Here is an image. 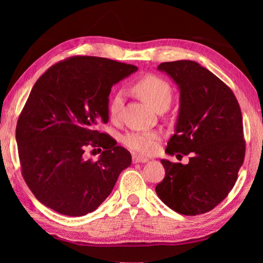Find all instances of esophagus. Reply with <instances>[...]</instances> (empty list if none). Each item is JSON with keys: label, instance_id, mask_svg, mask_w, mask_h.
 <instances>
[{"label": "esophagus", "instance_id": "esophagus-1", "mask_svg": "<svg viewBox=\"0 0 263 263\" xmlns=\"http://www.w3.org/2000/svg\"><path fill=\"white\" fill-rule=\"evenodd\" d=\"M132 161L135 164H137V163H147L148 159L144 158V157H140V156L135 155V156H132Z\"/></svg>", "mask_w": 263, "mask_h": 263}]
</instances>
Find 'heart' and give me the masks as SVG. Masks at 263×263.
I'll list each match as a JSON object with an SVG mask.
<instances>
[{"mask_svg":"<svg viewBox=\"0 0 263 263\" xmlns=\"http://www.w3.org/2000/svg\"><path fill=\"white\" fill-rule=\"evenodd\" d=\"M133 90L155 109L167 108L172 100V87L163 78L153 73L144 74L133 83ZM123 92L116 91L109 100L108 113L113 121L121 115ZM161 135L157 131H131L123 137V144L137 154L149 156L158 149Z\"/></svg>","mask_w":263,"mask_h":263,"instance_id":"heart-1","label":"heart"}]
</instances>
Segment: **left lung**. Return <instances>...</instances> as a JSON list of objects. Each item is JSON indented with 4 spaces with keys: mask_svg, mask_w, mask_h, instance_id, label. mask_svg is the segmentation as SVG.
I'll return each instance as SVG.
<instances>
[{
    "mask_svg": "<svg viewBox=\"0 0 263 263\" xmlns=\"http://www.w3.org/2000/svg\"><path fill=\"white\" fill-rule=\"evenodd\" d=\"M180 88L175 133L166 153L191 155L189 164L161 159L164 180L156 192L178 214L202 215L231 192L245 156L243 119L232 89L194 61L158 65Z\"/></svg>",
    "mask_w": 263,
    "mask_h": 263,
    "instance_id": "8db88e82",
    "label": "left lung"
}]
</instances>
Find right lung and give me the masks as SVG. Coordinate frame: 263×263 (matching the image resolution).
Instances as JSON below:
<instances>
[{"label": "right lung", "instance_id": "obj_1", "mask_svg": "<svg viewBox=\"0 0 263 263\" xmlns=\"http://www.w3.org/2000/svg\"><path fill=\"white\" fill-rule=\"evenodd\" d=\"M136 65L96 57H71L33 85L15 128L21 173L32 194L66 216H85L108 197L131 154L97 126L108 122L110 88ZM103 147L98 161L87 146Z\"/></svg>", "mask_w": 263, "mask_h": 263}]
</instances>
